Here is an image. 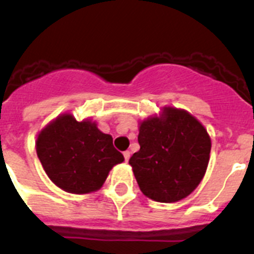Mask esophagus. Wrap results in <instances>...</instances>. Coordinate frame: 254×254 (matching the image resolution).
Returning a JSON list of instances; mask_svg holds the SVG:
<instances>
[{
  "mask_svg": "<svg viewBox=\"0 0 254 254\" xmlns=\"http://www.w3.org/2000/svg\"><path fill=\"white\" fill-rule=\"evenodd\" d=\"M123 156H125V160L128 161L129 160V156H131V152L129 151H125L123 152Z\"/></svg>",
  "mask_w": 254,
  "mask_h": 254,
  "instance_id": "obj_1",
  "label": "esophagus"
}]
</instances>
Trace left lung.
<instances>
[{
	"instance_id": "8db88e82",
	"label": "left lung",
	"mask_w": 254,
	"mask_h": 254,
	"mask_svg": "<svg viewBox=\"0 0 254 254\" xmlns=\"http://www.w3.org/2000/svg\"><path fill=\"white\" fill-rule=\"evenodd\" d=\"M140 150L129 159L141 192L158 202L190 196L201 183L211 138L202 123L185 109L164 107L138 123Z\"/></svg>"
}]
</instances>
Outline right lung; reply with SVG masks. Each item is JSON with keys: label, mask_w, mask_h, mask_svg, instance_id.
<instances>
[{"label": "right lung", "mask_w": 254, "mask_h": 254, "mask_svg": "<svg viewBox=\"0 0 254 254\" xmlns=\"http://www.w3.org/2000/svg\"><path fill=\"white\" fill-rule=\"evenodd\" d=\"M35 149L48 178L73 194L100 190L112 168L125 161L111 134L89 118L78 122L71 113L51 121L38 133Z\"/></svg>", "instance_id": "obj_1"}]
</instances>
